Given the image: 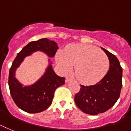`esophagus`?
Returning a JSON list of instances; mask_svg holds the SVG:
<instances>
[{"mask_svg": "<svg viewBox=\"0 0 131 131\" xmlns=\"http://www.w3.org/2000/svg\"><path fill=\"white\" fill-rule=\"evenodd\" d=\"M71 80V79L69 78V77H66V80H65V81H66V83H67V82H69V81Z\"/></svg>", "mask_w": 131, "mask_h": 131, "instance_id": "34e87169", "label": "esophagus"}]
</instances>
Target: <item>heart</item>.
<instances>
[{
    "label": "heart",
    "instance_id": "1",
    "mask_svg": "<svg viewBox=\"0 0 131 131\" xmlns=\"http://www.w3.org/2000/svg\"><path fill=\"white\" fill-rule=\"evenodd\" d=\"M56 60L64 72L70 71L75 65L78 78L88 83L100 80L110 66L108 57L104 52L91 46L82 44H72L64 52H58Z\"/></svg>",
    "mask_w": 131,
    "mask_h": 131
}]
</instances>
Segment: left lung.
Instances as JSON below:
<instances>
[{"label": "left lung", "mask_w": 131, "mask_h": 131, "mask_svg": "<svg viewBox=\"0 0 131 131\" xmlns=\"http://www.w3.org/2000/svg\"><path fill=\"white\" fill-rule=\"evenodd\" d=\"M110 61L108 73L93 85H81L80 91L75 96L77 106L84 113L97 115L105 112L114 105L120 97L123 85V69L115 55L101 48Z\"/></svg>", "instance_id": "left-lung-1"}]
</instances>
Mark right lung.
<instances>
[{
	"label": "right lung",
	"instance_id": "1",
	"mask_svg": "<svg viewBox=\"0 0 131 131\" xmlns=\"http://www.w3.org/2000/svg\"><path fill=\"white\" fill-rule=\"evenodd\" d=\"M58 49V44L47 38L31 41L17 54L9 71L8 83L13 100L17 106L28 113H38L46 110L52 102L56 88L65 83V78L56 75L50 64L41 78L35 83L23 86L15 77V71L24 58L33 52L41 51L53 58Z\"/></svg>",
	"mask_w": 131,
	"mask_h": 131
}]
</instances>
